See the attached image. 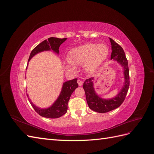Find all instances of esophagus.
Wrapping results in <instances>:
<instances>
[{
	"mask_svg": "<svg viewBox=\"0 0 154 154\" xmlns=\"http://www.w3.org/2000/svg\"><path fill=\"white\" fill-rule=\"evenodd\" d=\"M77 82H78V85H79V86H82V85H83V81H82V80H78Z\"/></svg>",
	"mask_w": 154,
	"mask_h": 154,
	"instance_id": "esophagus-1",
	"label": "esophagus"
}]
</instances>
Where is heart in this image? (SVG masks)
<instances>
[{
  "label": "heart",
  "mask_w": 154,
  "mask_h": 154,
  "mask_svg": "<svg viewBox=\"0 0 154 154\" xmlns=\"http://www.w3.org/2000/svg\"><path fill=\"white\" fill-rule=\"evenodd\" d=\"M108 54L109 48L105 44L87 43L69 51L66 67L74 70V65L84 66L88 72H94L106 60Z\"/></svg>",
  "instance_id": "obj_1"
}]
</instances>
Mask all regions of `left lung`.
I'll return each instance as SVG.
<instances>
[{
	"mask_svg": "<svg viewBox=\"0 0 154 154\" xmlns=\"http://www.w3.org/2000/svg\"><path fill=\"white\" fill-rule=\"evenodd\" d=\"M109 40L112 47L110 60H115L123 67L125 82L122 90L115 97L110 99H103L96 94L94 88V78L87 79L83 83V87L85 91L88 107L91 110L99 113L108 112L118 108L125 99L130 85L128 65L124 51L112 39L109 38Z\"/></svg>",
	"mask_w": 154,
	"mask_h": 154,
	"instance_id": "1",
	"label": "left lung"
}]
</instances>
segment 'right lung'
I'll list each match as a JSON object with an SVG mask.
<instances>
[{
    "label": "right lung",
    "instance_id": "right-lung-1",
    "mask_svg": "<svg viewBox=\"0 0 154 154\" xmlns=\"http://www.w3.org/2000/svg\"><path fill=\"white\" fill-rule=\"evenodd\" d=\"M66 40V38H55V37H51L48 40H45L32 50L28 60V62L35 55L39 53L43 52V51H53L54 53L58 54V49L60 45L63 43ZM27 65H28V63H27ZM77 80V78H75L72 80H69L64 82L63 83L62 91L60 92V94L58 98L54 102L53 104L48 107V108L41 109L40 107L36 106L31 101L28 94H27V97H28L29 101L36 112L40 116H42V117L53 119L61 117L62 116L67 112V104L70 97H71L74 90L78 87Z\"/></svg>",
    "mask_w": 154,
    "mask_h": 154
}]
</instances>
